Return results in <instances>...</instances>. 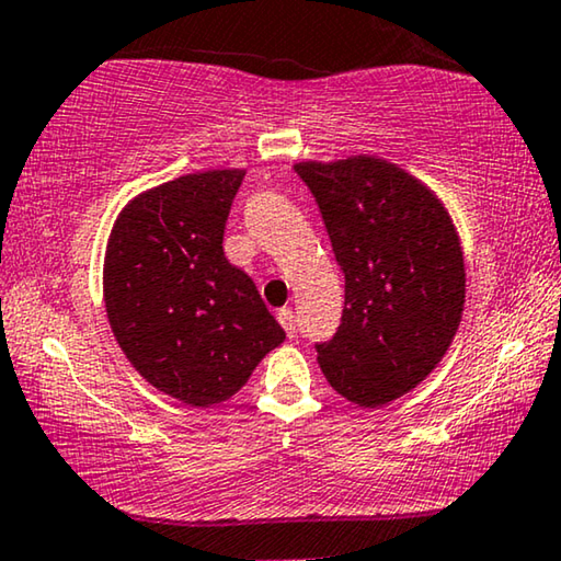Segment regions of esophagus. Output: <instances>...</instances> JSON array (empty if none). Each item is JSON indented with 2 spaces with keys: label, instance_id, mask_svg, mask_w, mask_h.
Listing matches in <instances>:
<instances>
[{
  "label": "esophagus",
  "instance_id": "obj_1",
  "mask_svg": "<svg viewBox=\"0 0 561 561\" xmlns=\"http://www.w3.org/2000/svg\"><path fill=\"white\" fill-rule=\"evenodd\" d=\"M277 320L279 325L284 328V333H287L289 337L297 335V322H295V312L289 310V307H282V310L277 312Z\"/></svg>",
  "mask_w": 561,
  "mask_h": 561
}]
</instances>
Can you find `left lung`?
<instances>
[{
  "mask_svg": "<svg viewBox=\"0 0 561 561\" xmlns=\"http://www.w3.org/2000/svg\"><path fill=\"white\" fill-rule=\"evenodd\" d=\"M345 274L341 328L314 345L328 383L358 407H383L445 356L465 305L453 218L427 185L376 157L297 162Z\"/></svg>",
  "mask_w": 561,
  "mask_h": 561,
  "instance_id": "1",
  "label": "left lung"
}]
</instances>
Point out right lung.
I'll return each instance as SVG.
<instances>
[{
    "instance_id": "1",
    "label": "right lung",
    "mask_w": 561,
    "mask_h": 561,
    "mask_svg": "<svg viewBox=\"0 0 561 561\" xmlns=\"http://www.w3.org/2000/svg\"><path fill=\"white\" fill-rule=\"evenodd\" d=\"M243 170L193 172L134 198L104 262L108 325L154 389L191 407L231 399L284 330L224 254Z\"/></svg>"
}]
</instances>
